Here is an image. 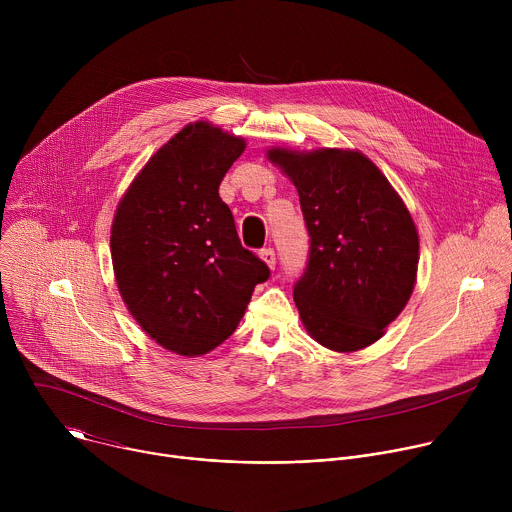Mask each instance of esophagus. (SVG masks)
<instances>
[{
    "label": "esophagus",
    "instance_id": "obj_1",
    "mask_svg": "<svg viewBox=\"0 0 512 512\" xmlns=\"http://www.w3.org/2000/svg\"><path fill=\"white\" fill-rule=\"evenodd\" d=\"M259 257L263 259V263H265L269 269H275V251H273L271 247L263 249V251L259 253Z\"/></svg>",
    "mask_w": 512,
    "mask_h": 512
}]
</instances>
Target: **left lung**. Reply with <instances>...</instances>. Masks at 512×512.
<instances>
[{
    "label": "left lung",
    "mask_w": 512,
    "mask_h": 512,
    "mask_svg": "<svg viewBox=\"0 0 512 512\" xmlns=\"http://www.w3.org/2000/svg\"><path fill=\"white\" fill-rule=\"evenodd\" d=\"M271 164L294 182L310 257L294 287L308 334L336 352L377 342L411 298L419 263L413 218L360 152L271 148Z\"/></svg>",
    "instance_id": "obj_1"
}]
</instances>
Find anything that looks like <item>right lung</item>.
Returning a JSON list of instances; mask_svg holds the SVG:
<instances>
[{
    "instance_id": "1",
    "label": "right lung",
    "mask_w": 512,
    "mask_h": 512,
    "mask_svg": "<svg viewBox=\"0 0 512 512\" xmlns=\"http://www.w3.org/2000/svg\"><path fill=\"white\" fill-rule=\"evenodd\" d=\"M245 139L196 121L178 131L135 176L111 227L119 294L160 346L200 356L239 326L269 267L247 251L218 196Z\"/></svg>"
}]
</instances>
